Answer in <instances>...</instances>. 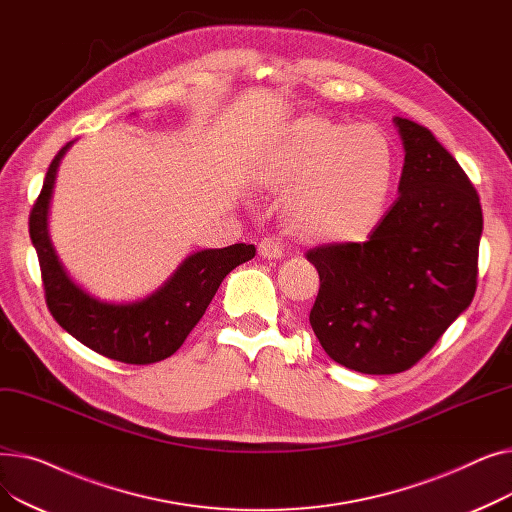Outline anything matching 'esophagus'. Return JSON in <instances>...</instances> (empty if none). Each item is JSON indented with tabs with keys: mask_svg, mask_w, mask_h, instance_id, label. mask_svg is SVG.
<instances>
[{
	"mask_svg": "<svg viewBox=\"0 0 512 512\" xmlns=\"http://www.w3.org/2000/svg\"><path fill=\"white\" fill-rule=\"evenodd\" d=\"M259 255L265 259H280L284 255V242L278 236H265L259 242Z\"/></svg>",
	"mask_w": 512,
	"mask_h": 512,
	"instance_id": "esophagus-1",
	"label": "esophagus"
}]
</instances>
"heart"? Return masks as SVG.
I'll return each mask as SVG.
<instances>
[{
	"label": "heart",
	"mask_w": 512,
	"mask_h": 512,
	"mask_svg": "<svg viewBox=\"0 0 512 512\" xmlns=\"http://www.w3.org/2000/svg\"><path fill=\"white\" fill-rule=\"evenodd\" d=\"M272 182L293 186L299 226L326 240H355L382 220L398 178V147L373 122L305 116L286 130L270 166Z\"/></svg>",
	"instance_id": "obj_1"
}]
</instances>
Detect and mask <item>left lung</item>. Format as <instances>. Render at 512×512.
Wrapping results in <instances>:
<instances>
[{"label":"left lung","mask_w":512,"mask_h":512,"mask_svg":"<svg viewBox=\"0 0 512 512\" xmlns=\"http://www.w3.org/2000/svg\"><path fill=\"white\" fill-rule=\"evenodd\" d=\"M405 145L398 199L365 242L307 251L319 292L309 324L336 363L369 375L411 369L473 301L479 195L425 126L394 118Z\"/></svg>","instance_id":"left-lung-1"}]
</instances>
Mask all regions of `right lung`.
Listing matches in <instances>:
<instances>
[{
    "instance_id": "add662e5",
    "label": "right lung",
    "mask_w": 512,
    "mask_h": 512,
    "mask_svg": "<svg viewBox=\"0 0 512 512\" xmlns=\"http://www.w3.org/2000/svg\"><path fill=\"white\" fill-rule=\"evenodd\" d=\"M70 145H64L53 157L29 218L47 309L70 336L107 359L128 365L164 361L178 351L186 336L199 324L222 280L236 265L255 257V245L238 242L224 249L193 253L182 261L164 286H159L143 301L116 305L93 299L70 280L47 232L53 182Z\"/></svg>"
}]
</instances>
